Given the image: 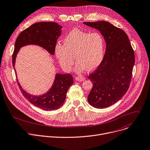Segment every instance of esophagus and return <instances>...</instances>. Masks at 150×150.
<instances>
[{
	"label": "esophagus",
	"mask_w": 150,
	"mask_h": 150,
	"mask_svg": "<svg viewBox=\"0 0 150 150\" xmlns=\"http://www.w3.org/2000/svg\"><path fill=\"white\" fill-rule=\"evenodd\" d=\"M86 79V78L84 77H82V76H76L75 77V80L78 81H84Z\"/></svg>",
	"instance_id": "esophagus-1"
}]
</instances>
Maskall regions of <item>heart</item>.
Masks as SVG:
<instances>
[{"instance_id": "obj_1", "label": "heart", "mask_w": 150, "mask_h": 150, "mask_svg": "<svg viewBox=\"0 0 150 150\" xmlns=\"http://www.w3.org/2000/svg\"><path fill=\"white\" fill-rule=\"evenodd\" d=\"M63 44L56 45L55 53L60 64L66 71L71 69L75 57L77 62L75 71L78 74L86 69L91 71L96 69L103 60L105 40L99 32L90 33L74 29L64 38Z\"/></svg>"}]
</instances>
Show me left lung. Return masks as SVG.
Instances as JSON below:
<instances>
[{
    "mask_svg": "<svg viewBox=\"0 0 150 150\" xmlns=\"http://www.w3.org/2000/svg\"><path fill=\"white\" fill-rule=\"evenodd\" d=\"M100 32L106 42L105 56L100 64L88 78L93 87L88 103L96 108H105L118 102L129 89L134 53L127 34L110 23L84 22Z\"/></svg>",
    "mask_w": 150,
    "mask_h": 150,
    "instance_id": "8db88e82",
    "label": "left lung"
}]
</instances>
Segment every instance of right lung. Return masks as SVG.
Listing matches in <instances>:
<instances>
[{
    "label": "right lung",
    "instance_id": "right-lung-1",
    "mask_svg": "<svg viewBox=\"0 0 150 150\" xmlns=\"http://www.w3.org/2000/svg\"><path fill=\"white\" fill-rule=\"evenodd\" d=\"M62 27L55 22H38L22 31L18 36L12 54V65L14 67L17 54L20 48L27 45H36L46 50L53 55L55 52L57 40L61 35ZM15 72V68H14ZM16 74H17L16 73ZM17 83L23 96L33 105L45 111L59 108L64 102L67 91L74 83L69 74H57L51 88L41 96H33L27 93Z\"/></svg>",
    "mask_w": 150,
    "mask_h": 150
}]
</instances>
